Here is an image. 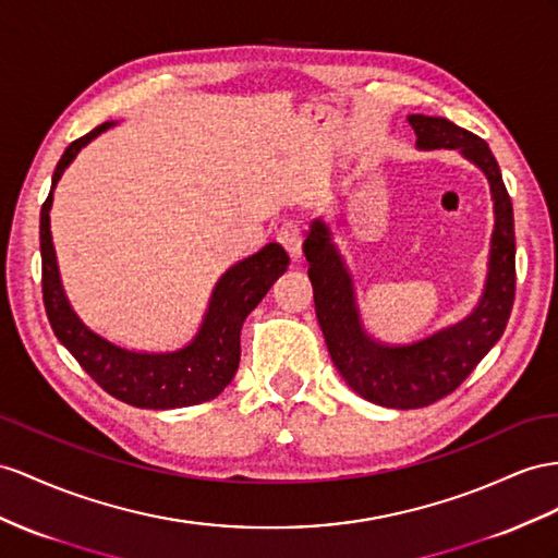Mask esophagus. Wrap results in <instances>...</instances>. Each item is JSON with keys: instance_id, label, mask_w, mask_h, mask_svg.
I'll return each mask as SVG.
<instances>
[{"instance_id": "1", "label": "esophagus", "mask_w": 558, "mask_h": 558, "mask_svg": "<svg viewBox=\"0 0 558 558\" xmlns=\"http://www.w3.org/2000/svg\"><path fill=\"white\" fill-rule=\"evenodd\" d=\"M278 242L290 254L292 262L302 259V231L296 223H282L278 231Z\"/></svg>"}]
</instances>
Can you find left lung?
Returning <instances> with one entry per match:
<instances>
[{
  "label": "left lung",
  "instance_id": "obj_1",
  "mask_svg": "<svg viewBox=\"0 0 558 558\" xmlns=\"http://www.w3.org/2000/svg\"><path fill=\"white\" fill-rule=\"evenodd\" d=\"M408 122L415 130L420 150H457L490 183L495 226L488 276L471 313L412 344H381L363 330L353 280L335 245L330 226L325 219H313L304 240L316 316L335 367L365 401L396 410L432 405L460 387L502 337L517 290L511 197L488 143L446 118L410 116Z\"/></svg>",
  "mask_w": 558,
  "mask_h": 558
}]
</instances>
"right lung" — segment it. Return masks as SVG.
<instances>
[{
    "instance_id": "1",
    "label": "right lung",
    "mask_w": 558,
    "mask_h": 558,
    "mask_svg": "<svg viewBox=\"0 0 558 558\" xmlns=\"http://www.w3.org/2000/svg\"><path fill=\"white\" fill-rule=\"evenodd\" d=\"M118 122H104L73 141L56 165L51 191L39 211L41 292L53 335L87 369V375L118 401L146 410L189 408L217 398L233 381L240 365L242 323L262 302L284 270L290 256L268 242L247 259L233 264L214 284L207 311L195 337L177 351H134L106 339L80 318L65 294L51 238L53 189L77 153Z\"/></svg>"
}]
</instances>
